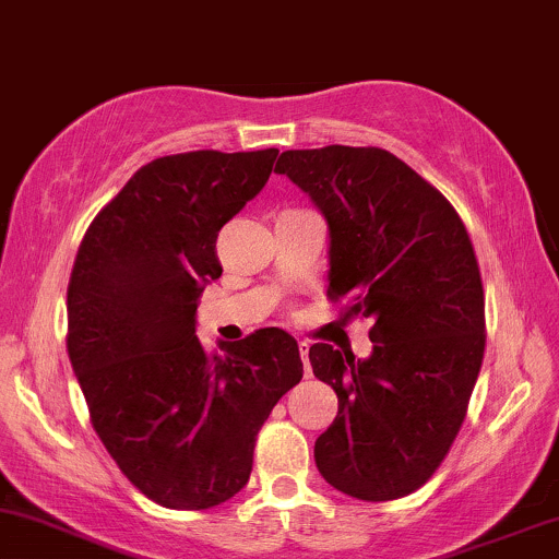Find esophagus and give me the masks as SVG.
Returning <instances> with one entry per match:
<instances>
[{"label":"esophagus","mask_w":559,"mask_h":559,"mask_svg":"<svg viewBox=\"0 0 559 559\" xmlns=\"http://www.w3.org/2000/svg\"><path fill=\"white\" fill-rule=\"evenodd\" d=\"M298 349H300V357H302V368H306V376H311V362H308V353H311V344L302 340V342H298Z\"/></svg>","instance_id":"1"}]
</instances>
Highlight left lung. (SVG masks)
<instances>
[{
  "mask_svg": "<svg viewBox=\"0 0 559 559\" xmlns=\"http://www.w3.org/2000/svg\"><path fill=\"white\" fill-rule=\"evenodd\" d=\"M274 174L329 225V298L373 321L370 357L313 344L340 412L316 440L321 477L349 498L423 487L459 436L485 357V293L451 202L381 147L287 150Z\"/></svg>",
  "mask_w": 559,
  "mask_h": 559,
  "instance_id": "8db88e82",
  "label": "left lung"
}]
</instances>
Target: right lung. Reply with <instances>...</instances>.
Returning a JSON list of instances; mask_svg holds the SVG:
<instances>
[{"mask_svg": "<svg viewBox=\"0 0 559 559\" xmlns=\"http://www.w3.org/2000/svg\"><path fill=\"white\" fill-rule=\"evenodd\" d=\"M280 150L165 155L142 165L82 238L67 290V353L95 432L132 485L206 511L251 477L269 412L302 378L298 342L259 329L210 355L197 336L215 243L264 189Z\"/></svg>", "mask_w": 559, "mask_h": 559, "instance_id": "right-lung-1", "label": "right lung"}]
</instances>
